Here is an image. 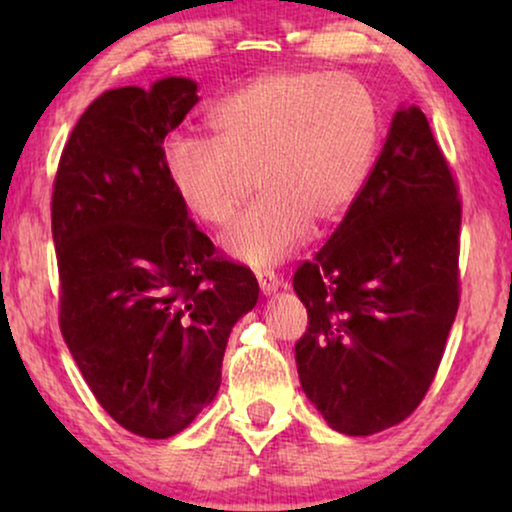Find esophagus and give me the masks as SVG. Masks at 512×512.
<instances>
[{
	"label": "esophagus",
	"instance_id": "1",
	"mask_svg": "<svg viewBox=\"0 0 512 512\" xmlns=\"http://www.w3.org/2000/svg\"><path fill=\"white\" fill-rule=\"evenodd\" d=\"M256 279H258V286H261V291L265 293V296H270V293H275L279 289V279L275 272H270V270L256 272Z\"/></svg>",
	"mask_w": 512,
	"mask_h": 512
}]
</instances>
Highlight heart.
<instances>
[{"instance_id": "obj_1", "label": "heart", "mask_w": 512, "mask_h": 512, "mask_svg": "<svg viewBox=\"0 0 512 512\" xmlns=\"http://www.w3.org/2000/svg\"><path fill=\"white\" fill-rule=\"evenodd\" d=\"M214 139L174 135L165 172L181 202L226 226L256 177L258 198L223 235L230 256L272 265L347 212L380 142L370 90L347 74L291 69L254 79L209 116Z\"/></svg>"}]
</instances>
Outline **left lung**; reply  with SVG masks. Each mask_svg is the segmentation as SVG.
I'll return each instance as SVG.
<instances>
[{
  "label": "left lung",
  "mask_w": 512,
  "mask_h": 512,
  "mask_svg": "<svg viewBox=\"0 0 512 512\" xmlns=\"http://www.w3.org/2000/svg\"><path fill=\"white\" fill-rule=\"evenodd\" d=\"M461 202L419 107H401L345 219L293 275L305 396L345 436H373L422 403L459 307Z\"/></svg>",
  "instance_id": "1"
}]
</instances>
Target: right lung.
Masks as SVG:
<instances>
[{"instance_id": "right-lung-1", "label": "right lung", "mask_w": 512, "mask_h": 512, "mask_svg": "<svg viewBox=\"0 0 512 512\" xmlns=\"http://www.w3.org/2000/svg\"><path fill=\"white\" fill-rule=\"evenodd\" d=\"M198 83L107 90L83 111L53 181L60 331L97 403L142 438L184 431L221 387L228 335L258 300L165 172L163 142Z\"/></svg>"}]
</instances>
